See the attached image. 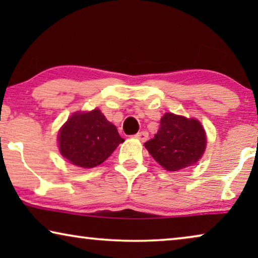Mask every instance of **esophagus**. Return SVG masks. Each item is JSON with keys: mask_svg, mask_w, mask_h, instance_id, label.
I'll list each match as a JSON object with an SVG mask.
<instances>
[{"mask_svg": "<svg viewBox=\"0 0 258 258\" xmlns=\"http://www.w3.org/2000/svg\"><path fill=\"white\" fill-rule=\"evenodd\" d=\"M136 139H139L140 141H142V142H146L148 140V137H149V134L147 132H141V133H137L135 135Z\"/></svg>", "mask_w": 258, "mask_h": 258, "instance_id": "obj_1", "label": "esophagus"}]
</instances>
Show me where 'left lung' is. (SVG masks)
Here are the masks:
<instances>
[{"label": "left lung", "mask_w": 258, "mask_h": 258, "mask_svg": "<svg viewBox=\"0 0 258 258\" xmlns=\"http://www.w3.org/2000/svg\"><path fill=\"white\" fill-rule=\"evenodd\" d=\"M144 147L165 170L178 171L202 157L207 147L206 130L196 118L165 112L157 134Z\"/></svg>", "instance_id": "1"}]
</instances>
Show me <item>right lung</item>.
Here are the masks:
<instances>
[{
    "label": "right lung",
    "instance_id": "add662e5",
    "mask_svg": "<svg viewBox=\"0 0 258 258\" xmlns=\"http://www.w3.org/2000/svg\"><path fill=\"white\" fill-rule=\"evenodd\" d=\"M122 142L116 126L98 109L74 112L58 132L59 153L84 169L103 163Z\"/></svg>",
    "mask_w": 258,
    "mask_h": 258
}]
</instances>
